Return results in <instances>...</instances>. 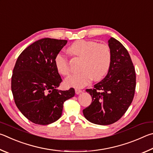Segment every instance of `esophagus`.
<instances>
[{"instance_id": "obj_1", "label": "esophagus", "mask_w": 153, "mask_h": 153, "mask_svg": "<svg viewBox=\"0 0 153 153\" xmlns=\"http://www.w3.org/2000/svg\"><path fill=\"white\" fill-rule=\"evenodd\" d=\"M81 92H82V91H81V90L78 89H75V93H76V94H77V95H79V93H81Z\"/></svg>"}]
</instances>
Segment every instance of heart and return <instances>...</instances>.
Segmentation results:
<instances>
[{"mask_svg":"<svg viewBox=\"0 0 153 153\" xmlns=\"http://www.w3.org/2000/svg\"><path fill=\"white\" fill-rule=\"evenodd\" d=\"M68 52L72 56L82 59V71L66 78V86L82 88L89 85L93 79L95 81H100L108 73L111 61V52L108 45L82 39L70 45ZM54 64L59 73L64 76L70 74L68 61L66 56L58 53L55 56Z\"/></svg>","mask_w":153,"mask_h":153,"instance_id":"heart-1","label":"heart"}]
</instances>
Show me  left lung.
I'll return each mask as SVG.
<instances>
[{"label":"left lung","instance_id":"1","mask_svg":"<svg viewBox=\"0 0 153 153\" xmlns=\"http://www.w3.org/2000/svg\"><path fill=\"white\" fill-rule=\"evenodd\" d=\"M111 55L108 74L102 81L87 89L92 102L83 109L85 118L99 125L114 124L122 117L133 100L136 73L129 53L114 37L108 40Z\"/></svg>","mask_w":153,"mask_h":153}]
</instances>
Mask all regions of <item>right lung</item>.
I'll list each match as a JSON object with an SVG mask.
<instances>
[{
    "label": "right lung",
    "mask_w": 153,
    "mask_h": 153,
    "mask_svg": "<svg viewBox=\"0 0 153 153\" xmlns=\"http://www.w3.org/2000/svg\"><path fill=\"white\" fill-rule=\"evenodd\" d=\"M67 40L44 38L25 48L13 68L11 90L16 105L31 122L48 125L62 116L65 101L74 89H57L62 82L54 64L55 56Z\"/></svg>",
    "instance_id": "1"
}]
</instances>
